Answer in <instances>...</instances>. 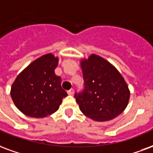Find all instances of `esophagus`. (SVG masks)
<instances>
[{"instance_id":"1","label":"esophagus","mask_w":153,"mask_h":153,"mask_svg":"<svg viewBox=\"0 0 153 153\" xmlns=\"http://www.w3.org/2000/svg\"><path fill=\"white\" fill-rule=\"evenodd\" d=\"M67 93L69 96H73L74 93V89L73 88H71V90H69V91H67Z\"/></svg>"}]
</instances>
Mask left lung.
<instances>
[{
  "mask_svg": "<svg viewBox=\"0 0 153 153\" xmlns=\"http://www.w3.org/2000/svg\"><path fill=\"white\" fill-rule=\"evenodd\" d=\"M85 88L75 94L82 114L97 122H107L122 114L131 92L117 68L97 54L80 60Z\"/></svg>",
  "mask_w": 153,
  "mask_h": 153,
  "instance_id": "1",
  "label": "left lung"
}]
</instances>
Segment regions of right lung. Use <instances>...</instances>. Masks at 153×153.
<instances>
[{
  "mask_svg": "<svg viewBox=\"0 0 153 153\" xmlns=\"http://www.w3.org/2000/svg\"><path fill=\"white\" fill-rule=\"evenodd\" d=\"M59 58L53 53L39 56L25 68L11 86L10 96L22 114L44 118L59 108L67 97L61 87V78L55 74Z\"/></svg>",
  "mask_w": 153,
  "mask_h": 153,
  "instance_id": "1",
  "label": "right lung"
}]
</instances>
